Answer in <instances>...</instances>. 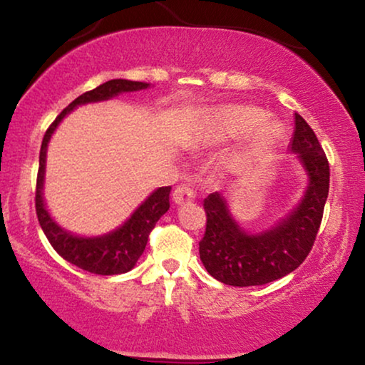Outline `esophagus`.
<instances>
[{
	"instance_id": "obj_1",
	"label": "esophagus",
	"mask_w": 365,
	"mask_h": 365,
	"mask_svg": "<svg viewBox=\"0 0 365 365\" xmlns=\"http://www.w3.org/2000/svg\"><path fill=\"white\" fill-rule=\"evenodd\" d=\"M194 197H196V194H194L192 187L186 186V184H181V186H178L173 192V201L176 202L178 206H182V204H187V202L194 201Z\"/></svg>"
}]
</instances>
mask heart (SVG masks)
I'll list each match as a JSON object with an SVG mask.
<instances>
[{"instance_id":"b5f03b06","label":"heart","mask_w":365,"mask_h":365,"mask_svg":"<svg viewBox=\"0 0 365 365\" xmlns=\"http://www.w3.org/2000/svg\"><path fill=\"white\" fill-rule=\"evenodd\" d=\"M201 129L211 143H226L244 138L241 161L251 163L266 154L281 138L282 126L277 119L264 118L261 108L249 104H221L202 114Z\"/></svg>"}]
</instances>
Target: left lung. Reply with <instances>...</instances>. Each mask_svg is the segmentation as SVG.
I'll return each mask as SVG.
<instances>
[{
	"label": "left lung",
	"mask_w": 365,
	"mask_h": 365,
	"mask_svg": "<svg viewBox=\"0 0 365 365\" xmlns=\"http://www.w3.org/2000/svg\"><path fill=\"white\" fill-rule=\"evenodd\" d=\"M289 153L296 154L307 174V186L296 207L261 232L239 226L221 192L204 199L206 234L199 256L219 282L227 286H262L301 266L316 241L329 194V163L311 126L296 113Z\"/></svg>",
	"instance_id": "left-lung-1"
}]
</instances>
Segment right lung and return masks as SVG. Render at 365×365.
I'll return each mask as SVG.
<instances>
[{
    "mask_svg": "<svg viewBox=\"0 0 365 365\" xmlns=\"http://www.w3.org/2000/svg\"><path fill=\"white\" fill-rule=\"evenodd\" d=\"M151 88L149 83L129 81V79H111L101 86L94 88L74 99L61 114L54 119L48 128L39 151V169L36 179V214L39 226L46 234L48 241L64 261L81 267L84 271L101 276H116L131 271L136 266L138 259L143 256L146 249L149 232L156 226L159 217L169 209V192L171 186L158 187L144 201L139 204L131 216L121 226L113 229L101 236H79L68 229L59 226L49 214L46 202H44V174H46V153L51 136L56 131L59 123L68 116L73 109L83 104L101 103L119 96L123 93H134L141 89Z\"/></svg>",
    "mask_w": 365,
    "mask_h": 365,
    "instance_id": "obj_1",
    "label": "right lung"
}]
</instances>
